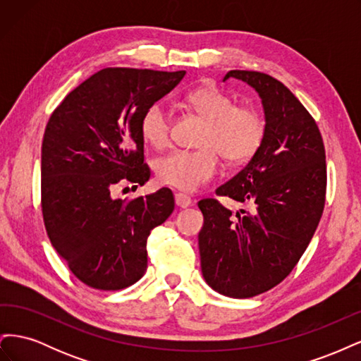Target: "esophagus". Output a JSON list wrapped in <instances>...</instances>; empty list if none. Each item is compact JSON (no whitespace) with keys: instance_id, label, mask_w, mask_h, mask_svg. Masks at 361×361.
Wrapping results in <instances>:
<instances>
[{"instance_id":"esophagus-1","label":"esophagus","mask_w":361,"mask_h":361,"mask_svg":"<svg viewBox=\"0 0 361 361\" xmlns=\"http://www.w3.org/2000/svg\"><path fill=\"white\" fill-rule=\"evenodd\" d=\"M174 202H176V206L179 207H188L192 203L191 197H188L187 194H182V192L174 194Z\"/></svg>"}]
</instances>
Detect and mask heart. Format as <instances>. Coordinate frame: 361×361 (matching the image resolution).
<instances>
[{
  "label": "heart",
  "instance_id": "1",
  "mask_svg": "<svg viewBox=\"0 0 361 361\" xmlns=\"http://www.w3.org/2000/svg\"><path fill=\"white\" fill-rule=\"evenodd\" d=\"M187 102L204 122L197 150H174L157 162L158 179L185 192L197 191L221 167L220 154L232 164L253 157L265 134V122L251 106L236 105L232 96L216 87H202ZM141 137L155 149L171 141V116L162 104L150 105L140 122Z\"/></svg>",
  "mask_w": 361,
  "mask_h": 361
}]
</instances>
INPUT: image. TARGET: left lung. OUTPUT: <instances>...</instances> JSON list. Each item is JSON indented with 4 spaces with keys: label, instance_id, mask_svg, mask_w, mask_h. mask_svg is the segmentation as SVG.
Instances as JSON below:
<instances>
[{
    "label": "left lung",
    "instance_id": "8db88e82",
    "mask_svg": "<svg viewBox=\"0 0 361 361\" xmlns=\"http://www.w3.org/2000/svg\"><path fill=\"white\" fill-rule=\"evenodd\" d=\"M253 87L265 113V134L247 166L216 188L251 204L232 215L214 199L199 202L202 274L214 290L251 298L285 280L312 241L324 211L326 166L313 117L285 84L255 71H231Z\"/></svg>",
    "mask_w": 361,
    "mask_h": 361
}]
</instances>
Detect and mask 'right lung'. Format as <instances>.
Instances as JSON below:
<instances>
[{"mask_svg": "<svg viewBox=\"0 0 361 361\" xmlns=\"http://www.w3.org/2000/svg\"><path fill=\"white\" fill-rule=\"evenodd\" d=\"M185 71L106 68L72 90L49 117L42 143V214L52 247L87 286L118 290L147 268V238L174 209L169 188L113 197L117 183L137 190L145 164L143 113L170 93Z\"/></svg>", "mask_w": 361, "mask_h": 361, "instance_id": "add662e5", "label": "right lung"}]
</instances>
